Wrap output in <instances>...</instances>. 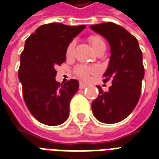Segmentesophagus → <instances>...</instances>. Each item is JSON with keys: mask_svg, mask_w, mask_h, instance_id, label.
<instances>
[{"mask_svg": "<svg viewBox=\"0 0 159 159\" xmlns=\"http://www.w3.org/2000/svg\"><path fill=\"white\" fill-rule=\"evenodd\" d=\"M86 87H88V84H86V83H83V82H81L79 84V88L80 89H85Z\"/></svg>", "mask_w": 159, "mask_h": 159, "instance_id": "obj_1", "label": "esophagus"}]
</instances>
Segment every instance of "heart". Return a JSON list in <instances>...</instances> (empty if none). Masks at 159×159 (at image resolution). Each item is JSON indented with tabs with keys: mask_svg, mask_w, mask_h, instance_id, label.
Here are the masks:
<instances>
[{
	"mask_svg": "<svg viewBox=\"0 0 159 159\" xmlns=\"http://www.w3.org/2000/svg\"><path fill=\"white\" fill-rule=\"evenodd\" d=\"M89 41L90 43L91 46L93 50L96 52L98 49L103 46H106L104 41L102 39V37H100L98 35H92L89 38ZM74 48H75V42H71L70 43V45H68V47L66 49V55L67 57H71L74 52ZM96 69L94 67H87V66H79L78 68L76 69V74L81 77L86 78L89 74H93L96 72Z\"/></svg>",
	"mask_w": 159,
	"mask_h": 159,
	"instance_id": "obj_1",
	"label": "heart"
}]
</instances>
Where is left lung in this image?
Returning a JSON list of instances; mask_svg holds the SVG:
<instances>
[{"label": "left lung", "instance_id": "left-lung-1", "mask_svg": "<svg viewBox=\"0 0 159 159\" xmlns=\"http://www.w3.org/2000/svg\"><path fill=\"white\" fill-rule=\"evenodd\" d=\"M89 27L110 45V58L103 77L104 82L112 80L107 92L96 86L99 95L92 102V112L99 121L114 124L126 119L139 102L145 76L142 52L136 38L120 25L107 22Z\"/></svg>", "mask_w": 159, "mask_h": 159}]
</instances>
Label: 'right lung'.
<instances>
[{"instance_id":"obj_1","label":"right lung","mask_w":159,"mask_h":159,"mask_svg":"<svg viewBox=\"0 0 159 159\" xmlns=\"http://www.w3.org/2000/svg\"><path fill=\"white\" fill-rule=\"evenodd\" d=\"M85 27L50 23L40 25L25 40L19 80L28 110L45 125L58 126L69 118L70 102L79 83L71 79L60 84L55 68L65 62L68 45Z\"/></svg>"}]
</instances>
